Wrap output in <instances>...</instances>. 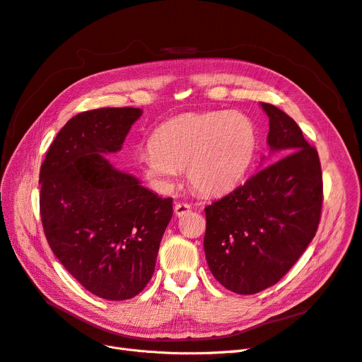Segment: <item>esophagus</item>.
<instances>
[{
	"mask_svg": "<svg viewBox=\"0 0 362 362\" xmlns=\"http://www.w3.org/2000/svg\"><path fill=\"white\" fill-rule=\"evenodd\" d=\"M192 211V205L187 202H177L175 204V214L178 217H182Z\"/></svg>",
	"mask_w": 362,
	"mask_h": 362,
	"instance_id": "34e87169",
	"label": "esophagus"
}]
</instances>
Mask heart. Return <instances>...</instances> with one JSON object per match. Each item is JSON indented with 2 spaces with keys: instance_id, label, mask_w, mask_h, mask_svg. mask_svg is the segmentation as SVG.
Instances as JSON below:
<instances>
[{
  "instance_id": "1",
  "label": "heart",
  "mask_w": 362,
  "mask_h": 362,
  "mask_svg": "<svg viewBox=\"0 0 362 362\" xmlns=\"http://www.w3.org/2000/svg\"><path fill=\"white\" fill-rule=\"evenodd\" d=\"M258 148V128L250 116L216 110L184 115L160 125L139 166L158 187H168L185 168V177L202 194L231 192L245 180Z\"/></svg>"
}]
</instances>
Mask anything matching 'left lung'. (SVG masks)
Returning <instances> with one entry per match:
<instances>
[{
	"label": "left lung",
	"mask_w": 362,
	"mask_h": 362,
	"mask_svg": "<svg viewBox=\"0 0 362 362\" xmlns=\"http://www.w3.org/2000/svg\"><path fill=\"white\" fill-rule=\"evenodd\" d=\"M269 116L267 144L278 158L205 206V258L213 276L237 294L266 290L296 264L314 238L323 202L317 149L278 107Z\"/></svg>",
	"instance_id": "obj_1"
}]
</instances>
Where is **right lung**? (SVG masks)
Listing matches in <instances>:
<instances>
[{"instance_id": "obj_1", "label": "right lung", "mask_w": 362, "mask_h": 362, "mask_svg": "<svg viewBox=\"0 0 362 362\" xmlns=\"http://www.w3.org/2000/svg\"><path fill=\"white\" fill-rule=\"evenodd\" d=\"M140 108H96L69 119L42 163L40 217L54 255L98 298L125 300L146 287L172 198L141 187L104 154L122 148Z\"/></svg>"}]
</instances>
